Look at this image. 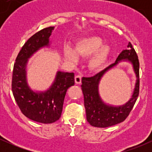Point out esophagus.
Here are the masks:
<instances>
[{
	"instance_id": "34e87169",
	"label": "esophagus",
	"mask_w": 152,
	"mask_h": 152,
	"mask_svg": "<svg viewBox=\"0 0 152 152\" xmlns=\"http://www.w3.org/2000/svg\"><path fill=\"white\" fill-rule=\"evenodd\" d=\"M75 82H76V84H81V82H82V76H79V75L75 76Z\"/></svg>"
}]
</instances>
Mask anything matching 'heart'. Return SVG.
Returning <instances> with one entry per match:
<instances>
[{
  "instance_id": "heart-1",
  "label": "heart",
  "mask_w": 152,
  "mask_h": 152,
  "mask_svg": "<svg viewBox=\"0 0 152 152\" xmlns=\"http://www.w3.org/2000/svg\"><path fill=\"white\" fill-rule=\"evenodd\" d=\"M103 39L99 37L90 36L79 39L76 42L74 50L70 47H65L63 50L65 59L71 63H76L78 56H90L87 61V67L92 72L102 70L107 63L111 52V48L103 44Z\"/></svg>"
}]
</instances>
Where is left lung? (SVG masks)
<instances>
[{"label":"left lung","instance_id":"obj_1","mask_svg":"<svg viewBox=\"0 0 152 152\" xmlns=\"http://www.w3.org/2000/svg\"><path fill=\"white\" fill-rule=\"evenodd\" d=\"M127 48H128L126 50H124L118 55L115 63L110 65L94 76L82 78V85L81 87L84 95L87 121L93 126L105 128L121 123L129 115L137 101L140 86V64L137 53L132 48L131 42H129ZM121 61H129L133 65L137 79L134 91L131 99L125 105L121 106L107 105L103 102L99 95V83L103 75Z\"/></svg>","mask_w":152,"mask_h":152}]
</instances>
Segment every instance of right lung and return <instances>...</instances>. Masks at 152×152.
Returning a JSON list of instances; mask_svg holds the SVG:
<instances>
[{"mask_svg": "<svg viewBox=\"0 0 152 152\" xmlns=\"http://www.w3.org/2000/svg\"><path fill=\"white\" fill-rule=\"evenodd\" d=\"M54 27L42 29L31 37L18 53L14 65L12 90L23 114L42 124H51L61 117L67 89L74 85V73L57 71L54 82L45 91L35 92L27 83L28 59L37 50L50 46L49 37Z\"/></svg>", "mask_w": 152, "mask_h": 152, "instance_id": "right-lung-1", "label": "right lung"}]
</instances>
